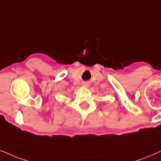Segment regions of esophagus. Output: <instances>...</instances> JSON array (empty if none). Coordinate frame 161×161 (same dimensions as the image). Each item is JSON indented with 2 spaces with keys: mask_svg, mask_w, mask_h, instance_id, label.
Here are the masks:
<instances>
[{
  "mask_svg": "<svg viewBox=\"0 0 161 161\" xmlns=\"http://www.w3.org/2000/svg\"><path fill=\"white\" fill-rule=\"evenodd\" d=\"M83 85H84V86H85V87H88L90 84H89V82H84V83H83Z\"/></svg>",
  "mask_w": 161,
  "mask_h": 161,
  "instance_id": "1",
  "label": "esophagus"
}]
</instances>
